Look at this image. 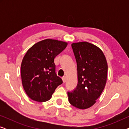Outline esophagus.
Here are the masks:
<instances>
[{
  "label": "esophagus",
  "mask_w": 129,
  "mask_h": 129,
  "mask_svg": "<svg viewBox=\"0 0 129 129\" xmlns=\"http://www.w3.org/2000/svg\"><path fill=\"white\" fill-rule=\"evenodd\" d=\"M62 79H63V83H65V82H66V76L63 77Z\"/></svg>",
  "instance_id": "esophagus-1"
}]
</instances>
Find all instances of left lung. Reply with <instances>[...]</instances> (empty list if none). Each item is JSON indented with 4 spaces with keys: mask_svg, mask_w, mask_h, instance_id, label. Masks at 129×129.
I'll return each instance as SVG.
<instances>
[{
    "mask_svg": "<svg viewBox=\"0 0 129 129\" xmlns=\"http://www.w3.org/2000/svg\"><path fill=\"white\" fill-rule=\"evenodd\" d=\"M77 66L78 83L68 99L72 106L80 109L89 108L96 103L105 89L107 63L98 46L87 42L72 44Z\"/></svg>",
    "mask_w": 129,
    "mask_h": 129,
    "instance_id": "8db88e82",
    "label": "left lung"
}]
</instances>
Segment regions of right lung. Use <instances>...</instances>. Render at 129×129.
I'll use <instances>...</instances> for the list:
<instances>
[{
    "label": "right lung",
    "instance_id": "1",
    "mask_svg": "<svg viewBox=\"0 0 129 129\" xmlns=\"http://www.w3.org/2000/svg\"><path fill=\"white\" fill-rule=\"evenodd\" d=\"M68 43L54 39L39 42L27 51L21 64L23 87L31 99L49 100L63 81L56 73L54 59L66 48Z\"/></svg>",
    "mask_w": 129,
    "mask_h": 129
}]
</instances>
